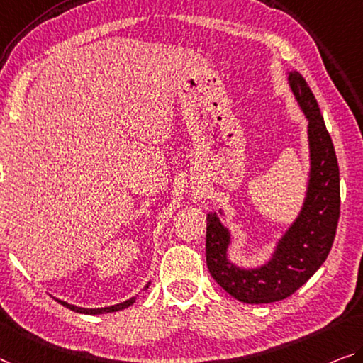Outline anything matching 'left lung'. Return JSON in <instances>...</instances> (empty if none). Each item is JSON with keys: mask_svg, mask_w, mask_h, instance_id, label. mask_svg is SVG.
<instances>
[{"mask_svg": "<svg viewBox=\"0 0 363 363\" xmlns=\"http://www.w3.org/2000/svg\"><path fill=\"white\" fill-rule=\"evenodd\" d=\"M287 79L308 120L310 178L298 217L279 240L266 264L245 269L230 263L227 256L228 228L216 213L208 214V269L225 292L243 303H272L291 297L325 263L337 228L341 191L336 150L313 92L302 74L291 71Z\"/></svg>", "mask_w": 363, "mask_h": 363, "instance_id": "8db88e82", "label": "left lung"}]
</instances>
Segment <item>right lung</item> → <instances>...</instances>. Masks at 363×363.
Returning <instances> with one entry per match:
<instances>
[{"instance_id":"right-lung-1","label":"right lung","mask_w":363,"mask_h":363,"mask_svg":"<svg viewBox=\"0 0 363 363\" xmlns=\"http://www.w3.org/2000/svg\"><path fill=\"white\" fill-rule=\"evenodd\" d=\"M149 284L144 289H147ZM136 297H131L130 300H125V302L121 303H116V305H111V306H105V308H82V306H76V305H71L68 302H63V300H58V302L66 306V308H69L72 311H76V313H84V315H102V313H113V311H120V310H125L128 306L135 303Z\"/></svg>"}]
</instances>
